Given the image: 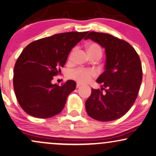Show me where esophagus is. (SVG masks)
<instances>
[{"label":"esophagus","instance_id":"34e87169","mask_svg":"<svg viewBox=\"0 0 156 156\" xmlns=\"http://www.w3.org/2000/svg\"><path fill=\"white\" fill-rule=\"evenodd\" d=\"M82 86V85L81 84H80V83H77L76 84V88H79L80 87V86Z\"/></svg>","mask_w":156,"mask_h":156}]
</instances>
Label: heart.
<instances>
[{"label": "heart", "mask_w": 156, "mask_h": 156, "mask_svg": "<svg viewBox=\"0 0 156 156\" xmlns=\"http://www.w3.org/2000/svg\"><path fill=\"white\" fill-rule=\"evenodd\" d=\"M75 50L70 54V58H72ZM88 53H99L101 55V50L100 47L96 44H91L88 46ZM96 72L94 70H86V69L78 68L72 70L70 72V76L75 80H78L80 83H88L91 80L92 77L95 76Z\"/></svg>", "instance_id": "b5f03b06"}]
</instances>
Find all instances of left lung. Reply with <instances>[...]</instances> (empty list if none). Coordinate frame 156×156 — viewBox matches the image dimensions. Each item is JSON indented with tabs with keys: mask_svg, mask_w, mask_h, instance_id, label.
<instances>
[{
	"mask_svg": "<svg viewBox=\"0 0 156 156\" xmlns=\"http://www.w3.org/2000/svg\"><path fill=\"white\" fill-rule=\"evenodd\" d=\"M88 39L105 49L106 61L96 80L101 90L92 88L86 112L98 121H113L125 115L137 98L143 79L140 59L129 43L111 34L91 31L84 39Z\"/></svg>",
	"mask_w": 156,
	"mask_h": 156,
	"instance_id": "obj_1",
	"label": "left lung"
}]
</instances>
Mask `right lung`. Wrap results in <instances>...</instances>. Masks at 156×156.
Instances as JSON below:
<instances>
[{
    "mask_svg": "<svg viewBox=\"0 0 156 156\" xmlns=\"http://www.w3.org/2000/svg\"><path fill=\"white\" fill-rule=\"evenodd\" d=\"M86 32L61 33L34 41L23 49L13 70V88L23 111L37 118H50L60 113L76 83L68 80L53 84L61 73L69 53L84 38Z\"/></svg>",
    "mask_w": 156,
    "mask_h": 156,
    "instance_id": "obj_1",
    "label": "right lung"
}]
</instances>
